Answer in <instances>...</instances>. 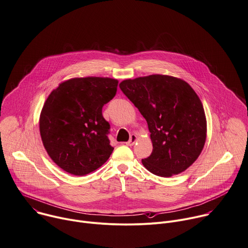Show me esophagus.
I'll list each match as a JSON object with an SVG mask.
<instances>
[{"label": "esophagus", "instance_id": "34e87169", "mask_svg": "<svg viewBox=\"0 0 248 248\" xmlns=\"http://www.w3.org/2000/svg\"><path fill=\"white\" fill-rule=\"evenodd\" d=\"M137 140H138V137H137L136 135H132L131 138H130V140L126 142V144H127L128 146H132V145L135 144V142L137 141Z\"/></svg>", "mask_w": 248, "mask_h": 248}]
</instances>
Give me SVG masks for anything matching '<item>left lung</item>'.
<instances>
[{
  "label": "left lung",
  "instance_id": "obj_1",
  "mask_svg": "<svg viewBox=\"0 0 248 248\" xmlns=\"http://www.w3.org/2000/svg\"><path fill=\"white\" fill-rule=\"evenodd\" d=\"M122 92L145 118L153 145L144 168L170 177L187 170L200 156L206 140L202 104L184 80L165 75L125 79Z\"/></svg>",
  "mask_w": 248,
  "mask_h": 248
}]
</instances>
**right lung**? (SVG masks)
<instances>
[{
    "label": "right lung",
    "instance_id": "1",
    "mask_svg": "<svg viewBox=\"0 0 248 248\" xmlns=\"http://www.w3.org/2000/svg\"><path fill=\"white\" fill-rule=\"evenodd\" d=\"M118 80L109 78H75L52 90L40 115V133L51 160L65 171L85 175L102 167L113 147L104 105L116 94Z\"/></svg>",
    "mask_w": 248,
    "mask_h": 248
}]
</instances>
